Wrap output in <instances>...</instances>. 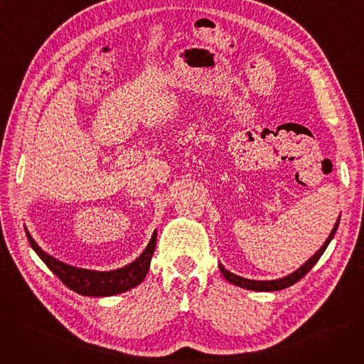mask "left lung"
<instances>
[{"label": "left lung", "mask_w": 364, "mask_h": 364, "mask_svg": "<svg viewBox=\"0 0 364 364\" xmlns=\"http://www.w3.org/2000/svg\"><path fill=\"white\" fill-rule=\"evenodd\" d=\"M339 222H341V219H338V222L334 223L333 231L330 232L328 238L326 240V243L321 246V249L314 255V257L309 258V261H306V262L299 268V270H295L294 273H291V274H288V276H285V277L276 279V280H250V279L240 277V276H237V274H234V273H231V272H228L222 264H219L220 272H222V274L225 276V279H226L228 282H231V284H234V285H237V287H240V288H245V289L267 291V292H268V291H280V289H285V288H288V287H291V285H294V284H297V282H299L300 279H303L309 272L312 270V267L318 262V259L321 258V255L326 252V249H327V246L330 245V241L333 240L336 231H338Z\"/></svg>", "instance_id": "1"}]
</instances>
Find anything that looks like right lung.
Wrapping results in <instances>:
<instances>
[{
  "instance_id": "right-lung-1",
  "label": "right lung",
  "mask_w": 364,
  "mask_h": 364,
  "mask_svg": "<svg viewBox=\"0 0 364 364\" xmlns=\"http://www.w3.org/2000/svg\"><path fill=\"white\" fill-rule=\"evenodd\" d=\"M25 232L31 247L38 255L40 259L48 265L49 270L55 274L67 288H70L72 291L80 295H87V297H109V295L126 292L139 285L145 279L148 268H150L157 240V232L154 231L150 243H148L145 250L139 255V258L134 259L132 264L112 272H94L85 270V268H76L55 259L37 246L28 231L25 230Z\"/></svg>"
}]
</instances>
